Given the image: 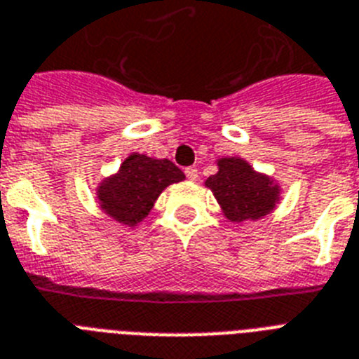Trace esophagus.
I'll list each match as a JSON object with an SVG mask.
<instances>
[{"label": "esophagus", "instance_id": "obj_1", "mask_svg": "<svg viewBox=\"0 0 359 359\" xmlns=\"http://www.w3.org/2000/svg\"><path fill=\"white\" fill-rule=\"evenodd\" d=\"M184 173H186V177H188V180H195L197 179V175H199V171H197V168H194V165H191V168H186Z\"/></svg>", "mask_w": 359, "mask_h": 359}]
</instances>
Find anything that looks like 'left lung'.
<instances>
[{
    "mask_svg": "<svg viewBox=\"0 0 359 359\" xmlns=\"http://www.w3.org/2000/svg\"><path fill=\"white\" fill-rule=\"evenodd\" d=\"M217 170L206 179L205 186L212 189L226 219L234 223L256 221L276 208L280 186L267 175L258 173L247 160L238 156L219 158Z\"/></svg>",
    "mask_w": 359,
    "mask_h": 359,
    "instance_id": "8db88e82",
    "label": "left lung"
}]
</instances>
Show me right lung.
Instances as JSON below:
<instances>
[{"instance_id":"1","label":"right lung","mask_w":359,"mask_h":359,"mask_svg":"<svg viewBox=\"0 0 359 359\" xmlns=\"http://www.w3.org/2000/svg\"><path fill=\"white\" fill-rule=\"evenodd\" d=\"M184 173L168 158H151L133 153L97 186L99 206L118 223L136 226L144 221L162 189L184 180Z\"/></svg>"}]
</instances>
